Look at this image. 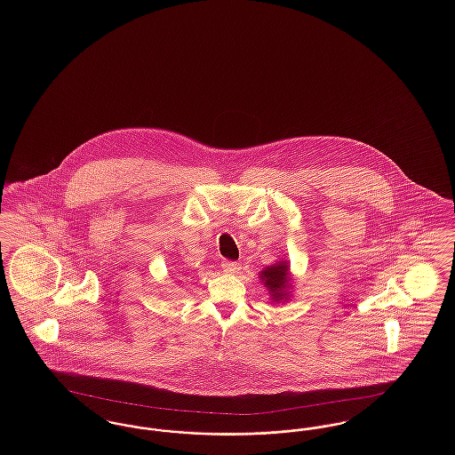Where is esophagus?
Wrapping results in <instances>:
<instances>
[{"instance_id": "esophagus-1", "label": "esophagus", "mask_w": 455, "mask_h": 455, "mask_svg": "<svg viewBox=\"0 0 455 455\" xmlns=\"http://www.w3.org/2000/svg\"><path fill=\"white\" fill-rule=\"evenodd\" d=\"M221 267H223V271L228 273V275H235V273H238V271L242 269L238 262H232V260H225V262L221 264Z\"/></svg>"}]
</instances>
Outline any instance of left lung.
<instances>
[{
  "instance_id": "left-lung-1",
  "label": "left lung",
  "mask_w": 455,
  "mask_h": 455,
  "mask_svg": "<svg viewBox=\"0 0 455 455\" xmlns=\"http://www.w3.org/2000/svg\"><path fill=\"white\" fill-rule=\"evenodd\" d=\"M259 280L269 293V300L275 305L286 303L291 299V273L288 260L282 258L271 266H266L259 273Z\"/></svg>"
}]
</instances>
